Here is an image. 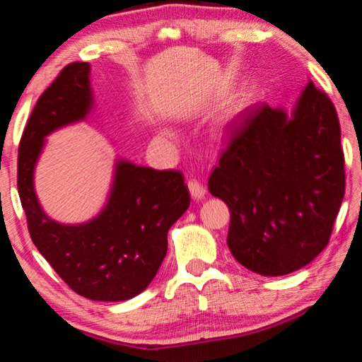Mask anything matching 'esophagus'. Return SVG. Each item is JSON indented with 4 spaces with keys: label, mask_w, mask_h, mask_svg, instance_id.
<instances>
[{
    "label": "esophagus",
    "mask_w": 362,
    "mask_h": 362,
    "mask_svg": "<svg viewBox=\"0 0 362 362\" xmlns=\"http://www.w3.org/2000/svg\"><path fill=\"white\" fill-rule=\"evenodd\" d=\"M188 189H189V194H192V198L194 201H201L206 194V188L201 185V182H198V180H189L188 182Z\"/></svg>",
    "instance_id": "obj_1"
}]
</instances>
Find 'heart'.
I'll return each instance as SVG.
<instances>
[{
    "instance_id": "1",
    "label": "heart",
    "mask_w": 362,
    "mask_h": 362,
    "mask_svg": "<svg viewBox=\"0 0 362 362\" xmlns=\"http://www.w3.org/2000/svg\"><path fill=\"white\" fill-rule=\"evenodd\" d=\"M161 134H163L164 137H174V132H173V129H168V127H166V129H163V131H161Z\"/></svg>"
}]
</instances>
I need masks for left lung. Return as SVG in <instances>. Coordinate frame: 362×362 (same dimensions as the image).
<instances>
[{"mask_svg":"<svg viewBox=\"0 0 362 362\" xmlns=\"http://www.w3.org/2000/svg\"><path fill=\"white\" fill-rule=\"evenodd\" d=\"M340 124L329 97L308 81L289 112L243 115L209 179L231 220L226 244L262 276L303 268L327 246L345 194Z\"/></svg>","mask_w":362,"mask_h":362,"instance_id":"1","label":"left lung"}]
</instances>
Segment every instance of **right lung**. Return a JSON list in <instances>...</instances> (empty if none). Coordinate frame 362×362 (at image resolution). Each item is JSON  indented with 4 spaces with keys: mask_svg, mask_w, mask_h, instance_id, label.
Here are the masks:
<instances>
[{
    "mask_svg": "<svg viewBox=\"0 0 362 362\" xmlns=\"http://www.w3.org/2000/svg\"><path fill=\"white\" fill-rule=\"evenodd\" d=\"M94 108L90 65L75 62L42 93L23 131L17 187L33 244L73 291L97 302L144 292L168 252V231L189 206L179 170H156L116 158L102 211L88 222L60 223L35 192V169L49 134L84 121Z\"/></svg>",
    "mask_w": 362,
    "mask_h": 362,
    "instance_id": "add662e5",
    "label": "right lung"
}]
</instances>
